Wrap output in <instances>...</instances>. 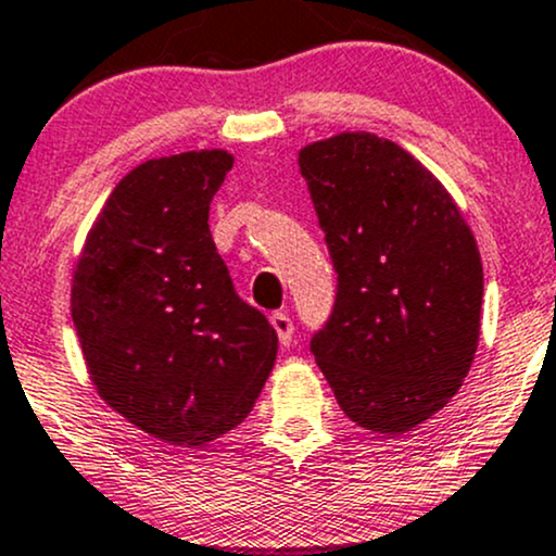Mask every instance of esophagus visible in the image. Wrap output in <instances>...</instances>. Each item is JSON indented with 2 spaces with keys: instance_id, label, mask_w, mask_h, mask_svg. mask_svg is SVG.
Wrapping results in <instances>:
<instances>
[{
  "instance_id": "34e87169",
  "label": "esophagus",
  "mask_w": 556,
  "mask_h": 556,
  "mask_svg": "<svg viewBox=\"0 0 556 556\" xmlns=\"http://www.w3.org/2000/svg\"><path fill=\"white\" fill-rule=\"evenodd\" d=\"M270 323H273V328H276L280 344L289 346L291 339H294V320H291V317L286 315V312H273Z\"/></svg>"
}]
</instances>
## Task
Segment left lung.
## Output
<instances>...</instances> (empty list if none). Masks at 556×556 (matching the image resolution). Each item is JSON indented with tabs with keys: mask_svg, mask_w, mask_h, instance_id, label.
<instances>
[{
	"mask_svg": "<svg viewBox=\"0 0 556 556\" xmlns=\"http://www.w3.org/2000/svg\"><path fill=\"white\" fill-rule=\"evenodd\" d=\"M299 170L339 273L312 354L349 420L407 433L446 407L476 357V236L441 180L376 134L309 143Z\"/></svg>",
	"mask_w": 556,
	"mask_h": 556,
	"instance_id": "1",
	"label": "left lung"
}]
</instances>
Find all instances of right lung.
Masks as SVG:
<instances>
[{"mask_svg":"<svg viewBox=\"0 0 556 556\" xmlns=\"http://www.w3.org/2000/svg\"><path fill=\"white\" fill-rule=\"evenodd\" d=\"M233 154L147 160L115 186L73 273L71 312L97 394L152 439L202 446L252 413L278 336L236 294L210 233Z\"/></svg>","mask_w":556,"mask_h":556,"instance_id":"obj_1","label":"right lung"}]
</instances>
